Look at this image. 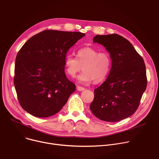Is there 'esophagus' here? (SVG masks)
Instances as JSON below:
<instances>
[{
	"label": "esophagus",
	"instance_id": "34e87169",
	"mask_svg": "<svg viewBox=\"0 0 159 159\" xmlns=\"http://www.w3.org/2000/svg\"><path fill=\"white\" fill-rule=\"evenodd\" d=\"M77 89L79 91H84V89H85V88L82 87V86H77Z\"/></svg>",
	"mask_w": 159,
	"mask_h": 159
}]
</instances>
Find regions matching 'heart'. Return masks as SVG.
Here are the masks:
<instances>
[{
  "label": "heart",
  "instance_id": "1",
  "mask_svg": "<svg viewBox=\"0 0 159 159\" xmlns=\"http://www.w3.org/2000/svg\"><path fill=\"white\" fill-rule=\"evenodd\" d=\"M66 72L72 78L75 77L82 69L84 71L78 77L81 83L102 82L107 77L111 67V57L107 52H99L92 47L79 49L77 57L66 56L65 62Z\"/></svg>",
  "mask_w": 159,
  "mask_h": 159
}]
</instances>
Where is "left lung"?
Listing matches in <instances>:
<instances>
[{"instance_id":"8db88e82","label":"left lung","mask_w":159,"mask_h":159,"mask_svg":"<svg viewBox=\"0 0 159 159\" xmlns=\"http://www.w3.org/2000/svg\"><path fill=\"white\" fill-rule=\"evenodd\" d=\"M93 41L107 50L112 65L106 80L94 90L90 109L101 120L117 122L139 107L147 86L144 62L130 41L119 34L97 35Z\"/></svg>"}]
</instances>
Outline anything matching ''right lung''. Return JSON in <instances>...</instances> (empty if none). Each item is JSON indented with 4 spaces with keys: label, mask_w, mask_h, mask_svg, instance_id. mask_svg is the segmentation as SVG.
Returning <instances> with one entry per match:
<instances>
[{
    "label": "right lung",
    "mask_w": 159,
    "mask_h": 159,
    "mask_svg": "<svg viewBox=\"0 0 159 159\" xmlns=\"http://www.w3.org/2000/svg\"><path fill=\"white\" fill-rule=\"evenodd\" d=\"M85 36L80 32L45 30L31 37L18 51L14 85L18 102L38 118L56 114L75 91L66 77V53Z\"/></svg>",
    "instance_id": "right-lung-1"
}]
</instances>
